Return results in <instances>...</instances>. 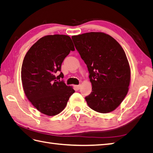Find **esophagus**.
Masks as SVG:
<instances>
[{
    "mask_svg": "<svg viewBox=\"0 0 153 153\" xmlns=\"http://www.w3.org/2000/svg\"><path fill=\"white\" fill-rule=\"evenodd\" d=\"M80 87L81 85H75V88H76L77 90H79V89H80Z\"/></svg>",
    "mask_w": 153,
    "mask_h": 153,
    "instance_id": "34e87169",
    "label": "esophagus"
}]
</instances>
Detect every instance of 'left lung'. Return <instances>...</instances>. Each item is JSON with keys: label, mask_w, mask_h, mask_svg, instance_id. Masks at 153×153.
I'll use <instances>...</instances> for the list:
<instances>
[{"label": "left lung", "mask_w": 153, "mask_h": 153, "mask_svg": "<svg viewBox=\"0 0 153 153\" xmlns=\"http://www.w3.org/2000/svg\"><path fill=\"white\" fill-rule=\"evenodd\" d=\"M88 67L92 91L85 97L95 111H114L125 99L131 80L129 64L121 46L103 32H88L71 37Z\"/></svg>", "instance_id": "1"}]
</instances>
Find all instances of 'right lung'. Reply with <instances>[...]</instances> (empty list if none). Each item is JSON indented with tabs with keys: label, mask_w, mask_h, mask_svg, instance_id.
Wrapping results in <instances>:
<instances>
[{
	"label": "right lung",
	"mask_w": 153,
	"mask_h": 153,
	"mask_svg": "<svg viewBox=\"0 0 153 153\" xmlns=\"http://www.w3.org/2000/svg\"><path fill=\"white\" fill-rule=\"evenodd\" d=\"M74 51L71 38L67 35H48L32 45L25 56L21 69L24 91L28 100L39 111L53 116L62 112L69 98L75 92L56 77L70 51Z\"/></svg>",
	"instance_id": "1"
}]
</instances>
